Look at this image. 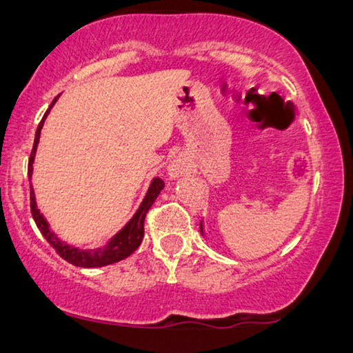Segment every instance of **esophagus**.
I'll return each instance as SVG.
<instances>
[{
  "instance_id": "34e87169",
  "label": "esophagus",
  "mask_w": 353,
  "mask_h": 353,
  "mask_svg": "<svg viewBox=\"0 0 353 353\" xmlns=\"http://www.w3.org/2000/svg\"><path fill=\"white\" fill-rule=\"evenodd\" d=\"M181 172H182V168L179 164H172L171 168H169V174H171V177H177Z\"/></svg>"
}]
</instances>
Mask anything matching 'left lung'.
<instances>
[{
    "mask_svg": "<svg viewBox=\"0 0 353 353\" xmlns=\"http://www.w3.org/2000/svg\"><path fill=\"white\" fill-rule=\"evenodd\" d=\"M201 232H204V228H202V222H201Z\"/></svg>",
    "mask_w": 353,
    "mask_h": 353,
    "instance_id": "left-lung-1",
    "label": "left lung"
}]
</instances>
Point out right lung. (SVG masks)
I'll use <instances>...</instances> for the list:
<instances>
[{
  "label": "right lung",
  "instance_id": "right-lung-1",
  "mask_svg": "<svg viewBox=\"0 0 353 353\" xmlns=\"http://www.w3.org/2000/svg\"><path fill=\"white\" fill-rule=\"evenodd\" d=\"M59 96H56L54 101L51 103L50 109L52 108V104L56 103ZM50 109L46 111V114L43 116L41 123H39L38 129H36V136H34V145H33V151H31L30 156V163H28V176L31 179V172H33V161H34V154H36V145L39 143V134H41V128L44 124V119H46L48 112ZM31 194H30V199H31V214H33V219L38 225V229L41 230L43 237L50 242L52 249L59 254V257H63L64 261H68L72 265H78V267H103V265H109V264H114V262L123 261V259L129 257L137 247L141 245L144 237V219L148 210L151 209V205L154 204V201L157 199V196L161 194V190L164 189V181L161 177H154L151 185H149L148 192H145V197L141 202L139 209L136 210V214L132 216L131 221L124 225L119 232L116 234L111 241L108 242V245L104 249H98V250H81L78 247H71L68 245L66 242H63L61 239L52 234L50 230V224L46 222V219L43 217V214L39 212V209L36 208V201H34V190L30 185Z\"/></svg>",
  "mask_w": 353,
  "mask_h": 353
}]
</instances>
